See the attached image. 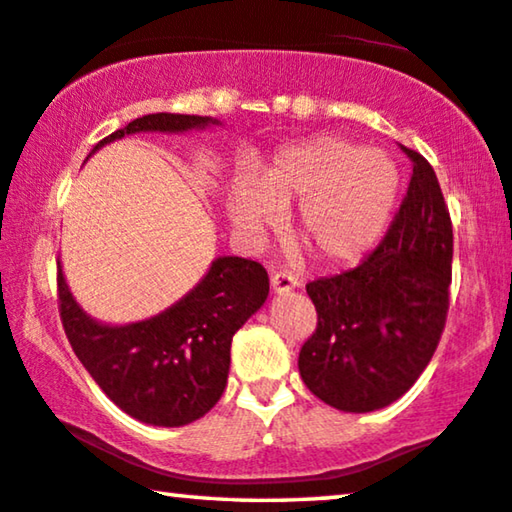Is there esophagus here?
Here are the masks:
<instances>
[{"label":"esophagus","mask_w":512,"mask_h":512,"mask_svg":"<svg viewBox=\"0 0 512 512\" xmlns=\"http://www.w3.org/2000/svg\"><path fill=\"white\" fill-rule=\"evenodd\" d=\"M297 286H300V279H297L293 272H277L272 277V290L277 295H286V293H290V290H295Z\"/></svg>","instance_id":"obj_1"}]
</instances>
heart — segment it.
Here are the masks:
<instances>
[{"label":"heart","instance_id":"heart-1","mask_svg":"<svg viewBox=\"0 0 512 512\" xmlns=\"http://www.w3.org/2000/svg\"><path fill=\"white\" fill-rule=\"evenodd\" d=\"M398 169L387 153L320 135L288 146L229 199L235 231L258 238L274 212L295 208L293 233L320 263L343 265L371 251L387 229Z\"/></svg>","mask_w":512,"mask_h":512}]
</instances>
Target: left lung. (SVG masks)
<instances>
[{
	"instance_id": "left-lung-1",
	"label": "left lung",
	"mask_w": 512,
	"mask_h": 512,
	"mask_svg": "<svg viewBox=\"0 0 512 512\" xmlns=\"http://www.w3.org/2000/svg\"><path fill=\"white\" fill-rule=\"evenodd\" d=\"M400 148L412 178L387 235L352 270L306 283L318 327L297 366L313 396L341 412L382 410L410 391L446 325L451 215L430 162Z\"/></svg>"
}]
</instances>
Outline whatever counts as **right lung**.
Wrapping results in <instances>:
<instances>
[{
	"instance_id": "add662e5",
	"label": "right lung",
	"mask_w": 512,
	"mask_h": 512,
	"mask_svg": "<svg viewBox=\"0 0 512 512\" xmlns=\"http://www.w3.org/2000/svg\"><path fill=\"white\" fill-rule=\"evenodd\" d=\"M219 125L210 116L148 114L98 141L135 132H187ZM59 313L77 359L125 414L162 428L208 414L229 380L233 334L261 309L270 279L261 263L219 256L183 300L132 325H102L70 293L57 261Z\"/></svg>"
}]
</instances>
